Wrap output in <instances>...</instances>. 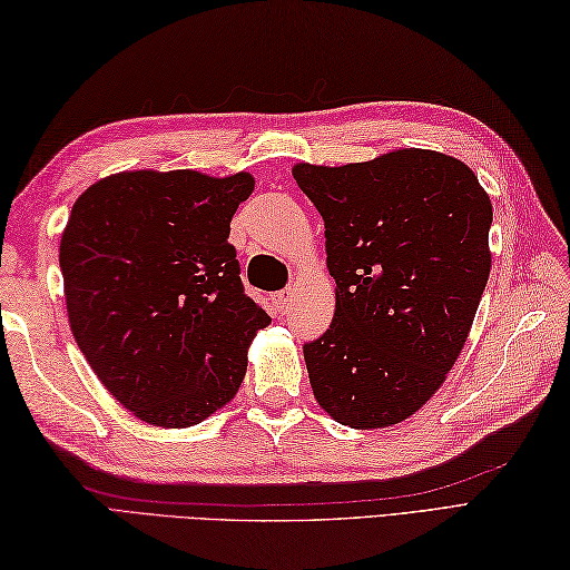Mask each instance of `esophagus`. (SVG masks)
<instances>
[{"label": "esophagus", "instance_id": "esophagus-1", "mask_svg": "<svg viewBox=\"0 0 570 570\" xmlns=\"http://www.w3.org/2000/svg\"><path fill=\"white\" fill-rule=\"evenodd\" d=\"M292 298H294V294L288 292V288H284V292H276L274 296H272V304L282 311V313H286L288 308H292Z\"/></svg>", "mask_w": 570, "mask_h": 570}]
</instances>
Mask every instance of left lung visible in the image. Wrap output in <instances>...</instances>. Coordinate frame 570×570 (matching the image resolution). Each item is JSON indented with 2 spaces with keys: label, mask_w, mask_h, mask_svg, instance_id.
<instances>
[{
  "label": "left lung",
  "mask_w": 570,
  "mask_h": 570,
  "mask_svg": "<svg viewBox=\"0 0 570 570\" xmlns=\"http://www.w3.org/2000/svg\"><path fill=\"white\" fill-rule=\"evenodd\" d=\"M292 174L323 217L335 278L331 328L304 345L313 396L343 426H394L465 347L492 266L488 190L431 149Z\"/></svg>",
  "instance_id": "obj_1"
}]
</instances>
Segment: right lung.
Segmentation results:
<instances>
[{
	"mask_svg": "<svg viewBox=\"0 0 570 570\" xmlns=\"http://www.w3.org/2000/svg\"><path fill=\"white\" fill-rule=\"evenodd\" d=\"M247 171H122L76 200L60 235L72 337L119 404L188 429L235 399L247 350L272 318L239 282L229 220Z\"/></svg>",
	"mask_w": 570,
	"mask_h": 570,
	"instance_id": "1",
	"label": "right lung"
}]
</instances>
